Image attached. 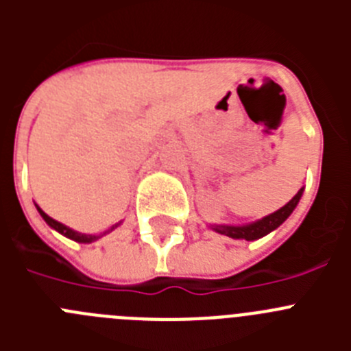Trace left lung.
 <instances>
[{
  "label": "left lung",
  "instance_id": "left-lung-1",
  "mask_svg": "<svg viewBox=\"0 0 351 351\" xmlns=\"http://www.w3.org/2000/svg\"><path fill=\"white\" fill-rule=\"evenodd\" d=\"M302 193L304 186L297 191L295 197L291 198L290 202L285 204L281 209L274 210V213L267 214V216H263L262 219L244 223V225H225V223H221V225H209V228L216 232V234L226 235V237L230 239H239V241H256V239H262L267 234H271V232H274L278 226H281L288 218H290V214L295 210L297 204L300 202Z\"/></svg>",
  "mask_w": 351,
  "mask_h": 351
}]
</instances>
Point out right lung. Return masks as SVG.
Masks as SVG:
<instances>
[{"mask_svg":"<svg viewBox=\"0 0 351 351\" xmlns=\"http://www.w3.org/2000/svg\"><path fill=\"white\" fill-rule=\"evenodd\" d=\"M35 207H36V210H38V213H40V216H42V218H43V221L47 223V225L51 226L52 230H56V232H58V234L64 235V237H66V239H71V241H75V243H79V244L95 243V241H98V239L104 237V235H107V234H110V232H112V230H116L117 226H121V223H123V221L116 223V225L110 226L108 230H105L104 234H82V232L73 230V228H70V226L63 225V223L56 221V219L51 218L49 214L43 213V210L40 209V206H36V204H35Z\"/></svg>","mask_w":351,"mask_h":351,"instance_id":"1","label":"right lung"}]
</instances>
